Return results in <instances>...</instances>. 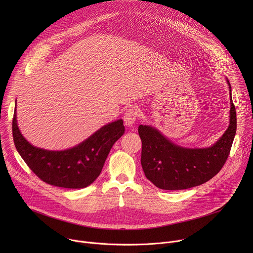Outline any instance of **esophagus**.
<instances>
[{"instance_id":"esophagus-1","label":"esophagus","mask_w":253,"mask_h":253,"mask_svg":"<svg viewBox=\"0 0 253 253\" xmlns=\"http://www.w3.org/2000/svg\"><path fill=\"white\" fill-rule=\"evenodd\" d=\"M139 115V112L137 109H135V108H131V109H128L125 114H124V123L126 126L128 127H131L134 125V123L136 122V119Z\"/></svg>"}]
</instances>
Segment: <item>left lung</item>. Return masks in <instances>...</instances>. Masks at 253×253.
Segmentation results:
<instances>
[{
    "label": "left lung",
    "mask_w": 253,
    "mask_h": 253,
    "mask_svg": "<svg viewBox=\"0 0 253 253\" xmlns=\"http://www.w3.org/2000/svg\"><path fill=\"white\" fill-rule=\"evenodd\" d=\"M230 95L229 125L213 145L206 148L179 146L158 129L149 125L138 127L142 141L141 165L148 180L164 190H182L201 185L217 174L229 155L236 133V111Z\"/></svg>",
    "instance_id": "obj_1"
}]
</instances>
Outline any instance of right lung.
<instances>
[{"label": "right lung", "instance_id": "right-lung-1", "mask_svg": "<svg viewBox=\"0 0 253 253\" xmlns=\"http://www.w3.org/2000/svg\"><path fill=\"white\" fill-rule=\"evenodd\" d=\"M12 128L16 149L29 168L44 182L70 189L84 188L95 181L114 143L125 132L123 120L119 119L102 126L74 147L53 151L26 140L18 127L16 109Z\"/></svg>", "mask_w": 253, "mask_h": 253}]
</instances>
